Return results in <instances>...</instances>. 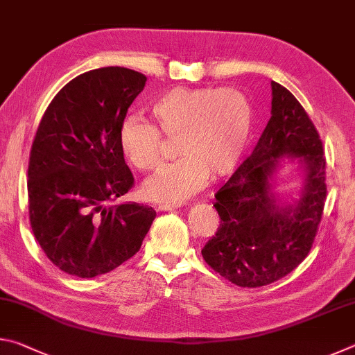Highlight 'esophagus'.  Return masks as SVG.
Masks as SVG:
<instances>
[{"label": "esophagus", "instance_id": "esophagus-1", "mask_svg": "<svg viewBox=\"0 0 355 355\" xmlns=\"http://www.w3.org/2000/svg\"><path fill=\"white\" fill-rule=\"evenodd\" d=\"M182 207V202H161L158 203L159 211H167V209H173Z\"/></svg>", "mask_w": 355, "mask_h": 355}]
</instances>
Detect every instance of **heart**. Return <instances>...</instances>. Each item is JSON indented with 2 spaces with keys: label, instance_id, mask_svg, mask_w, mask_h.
<instances>
[{
  "label": "heart",
  "instance_id": "1",
  "mask_svg": "<svg viewBox=\"0 0 355 355\" xmlns=\"http://www.w3.org/2000/svg\"><path fill=\"white\" fill-rule=\"evenodd\" d=\"M155 125L136 116L119 130V147L131 166L152 171L163 158V133L183 155L142 186L153 202H182L235 169L250 139L254 112L248 97L233 87H173L150 105Z\"/></svg>",
  "mask_w": 355,
  "mask_h": 355
}]
</instances>
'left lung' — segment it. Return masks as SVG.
I'll use <instances>...</instances> for the list:
<instances>
[{"label":"left lung","instance_id":"1","mask_svg":"<svg viewBox=\"0 0 355 355\" xmlns=\"http://www.w3.org/2000/svg\"><path fill=\"white\" fill-rule=\"evenodd\" d=\"M271 119L254 152L214 194L220 224L202 249L203 260L243 288L277 282L305 260L326 202V158L309 114L296 97L272 81ZM293 155L306 169L300 200L280 206L270 178L278 159Z\"/></svg>","mask_w":355,"mask_h":355}]
</instances>
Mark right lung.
I'll return each instance as SVG.
<instances>
[{"label":"right lung","mask_w":355,"mask_h":355,"mask_svg":"<svg viewBox=\"0 0 355 355\" xmlns=\"http://www.w3.org/2000/svg\"><path fill=\"white\" fill-rule=\"evenodd\" d=\"M146 75L125 67L81 73L56 94L35 133L28 166L29 222L55 266L91 279L141 249L155 209L107 205L133 188L119 147L128 107Z\"/></svg>","instance_id":"1"}]
</instances>
